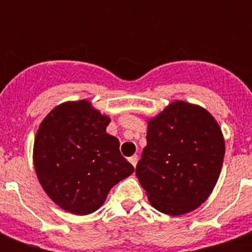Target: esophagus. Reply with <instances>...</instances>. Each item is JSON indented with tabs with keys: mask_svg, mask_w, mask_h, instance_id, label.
<instances>
[{
	"mask_svg": "<svg viewBox=\"0 0 252 252\" xmlns=\"http://www.w3.org/2000/svg\"><path fill=\"white\" fill-rule=\"evenodd\" d=\"M128 161L133 165V167H136V165H137V161H138V157L137 156H132V157L128 158Z\"/></svg>",
	"mask_w": 252,
	"mask_h": 252,
	"instance_id": "34e87169",
	"label": "esophagus"
}]
</instances>
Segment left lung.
Instances as JSON below:
<instances>
[{"mask_svg": "<svg viewBox=\"0 0 252 252\" xmlns=\"http://www.w3.org/2000/svg\"><path fill=\"white\" fill-rule=\"evenodd\" d=\"M146 146L136 175L157 211L180 216L199 208L219 180L225 140L205 108L170 103L148 120Z\"/></svg>", "mask_w": 252, "mask_h": 252, "instance_id": "8db88e82", "label": "left lung"}]
</instances>
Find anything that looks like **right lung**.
<instances>
[{"mask_svg":"<svg viewBox=\"0 0 252 252\" xmlns=\"http://www.w3.org/2000/svg\"><path fill=\"white\" fill-rule=\"evenodd\" d=\"M111 119L89 100L56 106L41 122L33 142V167L48 197L73 215H90L115 184L134 167L123 157Z\"/></svg>","mask_w":252,"mask_h":252,"instance_id":"right-lung-1","label":"right lung"}]
</instances>
